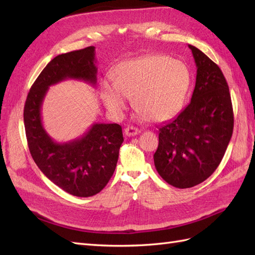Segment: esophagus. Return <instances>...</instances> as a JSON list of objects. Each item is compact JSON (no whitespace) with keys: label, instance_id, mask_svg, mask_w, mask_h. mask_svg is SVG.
Returning <instances> with one entry per match:
<instances>
[{"label":"esophagus","instance_id":"34e87169","mask_svg":"<svg viewBox=\"0 0 255 255\" xmlns=\"http://www.w3.org/2000/svg\"><path fill=\"white\" fill-rule=\"evenodd\" d=\"M140 132V130L136 127H127L125 128V134L128 137H133Z\"/></svg>","mask_w":255,"mask_h":255}]
</instances>
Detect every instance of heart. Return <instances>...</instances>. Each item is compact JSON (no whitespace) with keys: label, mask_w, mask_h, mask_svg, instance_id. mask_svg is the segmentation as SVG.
<instances>
[{"label":"heart","mask_w":255,"mask_h":255,"mask_svg":"<svg viewBox=\"0 0 255 255\" xmlns=\"http://www.w3.org/2000/svg\"><path fill=\"white\" fill-rule=\"evenodd\" d=\"M113 81L114 85H103V100L113 114L121 115L129 97L138 113L161 123L181 112L191 86V73L180 60L149 55L119 63L113 71Z\"/></svg>","instance_id":"heart-1"}]
</instances>
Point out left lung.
Wrapping results in <instances>:
<instances>
[{
	"label": "left lung",
	"mask_w": 255,
	"mask_h": 255,
	"mask_svg": "<svg viewBox=\"0 0 255 255\" xmlns=\"http://www.w3.org/2000/svg\"><path fill=\"white\" fill-rule=\"evenodd\" d=\"M197 67L191 103L159 128L153 155L160 176L177 188L193 187L213 174L234 131L228 83L213 60L188 45Z\"/></svg>",
	"instance_id": "left-lung-1"
}]
</instances>
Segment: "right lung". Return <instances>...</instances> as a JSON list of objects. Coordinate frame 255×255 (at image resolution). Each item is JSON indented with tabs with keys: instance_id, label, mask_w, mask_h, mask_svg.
<instances>
[{
	"instance_id": "1",
	"label": "right lung",
	"mask_w": 255,
	"mask_h": 255,
	"mask_svg": "<svg viewBox=\"0 0 255 255\" xmlns=\"http://www.w3.org/2000/svg\"><path fill=\"white\" fill-rule=\"evenodd\" d=\"M95 47L62 53L47 64L30 88L24 125L30 154L40 171L64 192L78 197L100 193L116 169L124 141L121 125L93 124L82 137L56 142L45 130L41 106L49 86L68 79L96 84Z\"/></svg>"
}]
</instances>
